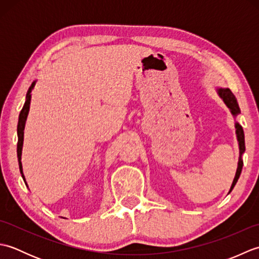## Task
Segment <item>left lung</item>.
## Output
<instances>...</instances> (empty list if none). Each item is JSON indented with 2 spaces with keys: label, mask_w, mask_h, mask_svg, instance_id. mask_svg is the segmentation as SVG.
I'll use <instances>...</instances> for the list:
<instances>
[{
  "label": "left lung",
  "mask_w": 259,
  "mask_h": 259,
  "mask_svg": "<svg viewBox=\"0 0 259 259\" xmlns=\"http://www.w3.org/2000/svg\"><path fill=\"white\" fill-rule=\"evenodd\" d=\"M217 93L218 96L223 99V101L225 104L229 108L230 112L234 115V117H237V115L240 113V109L238 106L237 99L235 98L233 95V92L230 91L228 88H217ZM235 128H236V136H237V140H238V146H239V159H238V167L237 170H236V175L234 181L232 184V187H230L229 192L234 189V187L237 183V180L239 178V176L241 174V169H243V159H241V156L245 152V136H244V130L241 128V125L238 122H235ZM228 192V194H229Z\"/></svg>",
  "instance_id": "8db88e82"
}]
</instances>
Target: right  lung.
Wrapping results in <instances>:
<instances>
[{
    "label": "right lung",
    "instance_id": "add662e5",
    "mask_svg": "<svg viewBox=\"0 0 259 259\" xmlns=\"http://www.w3.org/2000/svg\"><path fill=\"white\" fill-rule=\"evenodd\" d=\"M35 85V81L33 82L31 87L29 88L26 93V98H25V103L23 108H22L20 115H19V122H18V160H19V167H20V171L22 174V178H23L25 185L27 186L25 177L23 175V169H22V162H21V156H22V148H23V139H24V126L26 122V118L27 114H29V110H30V103H31V91L33 90V88Z\"/></svg>",
    "mask_w": 259,
    "mask_h": 259
}]
</instances>
